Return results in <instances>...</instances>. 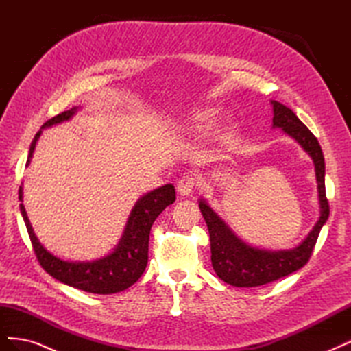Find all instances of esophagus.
<instances>
[{
    "mask_svg": "<svg viewBox=\"0 0 351 351\" xmlns=\"http://www.w3.org/2000/svg\"><path fill=\"white\" fill-rule=\"evenodd\" d=\"M197 187V178L193 174H184L177 183V192L182 196H190Z\"/></svg>",
    "mask_w": 351,
    "mask_h": 351,
    "instance_id": "obj_1",
    "label": "esophagus"
}]
</instances>
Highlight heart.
I'll list each match as a JSON object with an SVG mask.
<instances>
[{
  "label": "heart",
  "instance_id": "1",
  "mask_svg": "<svg viewBox=\"0 0 351 351\" xmlns=\"http://www.w3.org/2000/svg\"><path fill=\"white\" fill-rule=\"evenodd\" d=\"M206 119V117H202V120H205Z\"/></svg>",
  "mask_w": 351,
  "mask_h": 351
}]
</instances>
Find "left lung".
I'll return each mask as SVG.
<instances>
[{"label": "left lung", "instance_id": "left-lung-1", "mask_svg": "<svg viewBox=\"0 0 351 351\" xmlns=\"http://www.w3.org/2000/svg\"><path fill=\"white\" fill-rule=\"evenodd\" d=\"M274 127H280L302 145L315 162L317 192H319L321 217L304 241L291 250L269 252L252 247L231 232L228 226L204 200L199 208L210 236V261L218 277L234 287H258L287 277L309 262L322 226L329 217V204L325 193V161L321 145L313 133L299 120L290 108L272 101Z\"/></svg>", "mask_w": 351, "mask_h": 351}]
</instances>
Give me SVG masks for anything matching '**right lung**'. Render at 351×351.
Here are the masks:
<instances>
[{
	"instance_id": "right-lung-1",
	"label": "right lung",
	"mask_w": 351,
	"mask_h": 351,
	"mask_svg": "<svg viewBox=\"0 0 351 351\" xmlns=\"http://www.w3.org/2000/svg\"><path fill=\"white\" fill-rule=\"evenodd\" d=\"M76 111L77 108H71L52 117L51 120L44 123L40 130L36 133L35 139L32 141L26 165H29L30 158L34 155L42 129L69 120ZM19 199L22 200V186L19 189ZM174 202L176 189L173 184H165L155 189L141 197L134 205L129 221H127L124 234L119 246L108 256L93 262H67L47 252L38 241L34 230H32L25 206L22 204H20V210H22L36 259L51 277L70 287H74V289L88 293L112 294L129 289L130 285H133L142 277L147 265V250H149L147 247H149L151 227L158 215L168 205L174 204Z\"/></svg>"
}]
</instances>
